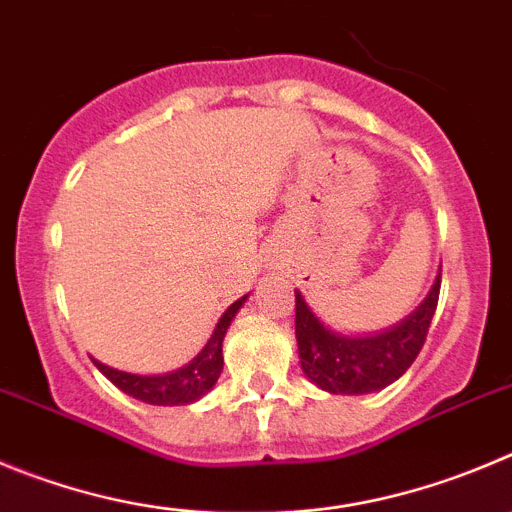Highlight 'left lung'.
I'll use <instances>...</instances> for the list:
<instances>
[{
	"instance_id": "left-lung-1",
	"label": "left lung",
	"mask_w": 512,
	"mask_h": 512,
	"mask_svg": "<svg viewBox=\"0 0 512 512\" xmlns=\"http://www.w3.org/2000/svg\"><path fill=\"white\" fill-rule=\"evenodd\" d=\"M437 270L422 303L399 323L376 333H341L318 318L295 290V341L305 379L328 394L361 396L386 389L407 374L427 338L439 298Z\"/></svg>"
}]
</instances>
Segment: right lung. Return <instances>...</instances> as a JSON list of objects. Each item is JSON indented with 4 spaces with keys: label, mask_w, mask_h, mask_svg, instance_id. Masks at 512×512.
Instances as JSON below:
<instances>
[{
    "label": "right lung",
    "mask_w": 512,
    "mask_h": 512,
    "mask_svg": "<svg viewBox=\"0 0 512 512\" xmlns=\"http://www.w3.org/2000/svg\"><path fill=\"white\" fill-rule=\"evenodd\" d=\"M247 298H250V293L242 295L240 300H234V303L224 310L222 318L217 321V326H214L212 336L204 343L202 351L191 358L189 364L181 366V369L169 371V374H131V371L113 369V366L93 358L95 366H98L100 374L111 381V384H116L123 394L133 396V399L143 401V404H156V407H184V404H194V401H199L202 396H207L209 391L214 389V384H217L224 366V336H227L229 323L234 321V315L240 313V308L245 305Z\"/></svg>",
    "instance_id": "obj_1"
}]
</instances>
